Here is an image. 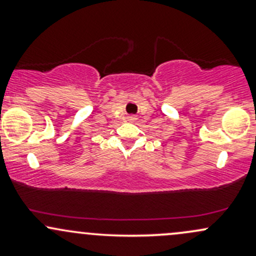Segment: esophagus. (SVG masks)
I'll list each match as a JSON object with an SVG mask.
<instances>
[{
    "label": "esophagus",
    "instance_id": "34e87169",
    "mask_svg": "<svg viewBox=\"0 0 256 256\" xmlns=\"http://www.w3.org/2000/svg\"><path fill=\"white\" fill-rule=\"evenodd\" d=\"M132 119H134V118H132Z\"/></svg>",
    "mask_w": 256,
    "mask_h": 256
}]
</instances>
